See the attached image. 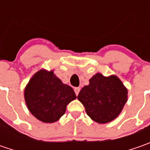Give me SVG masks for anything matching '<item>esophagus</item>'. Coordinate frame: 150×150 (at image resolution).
Segmentation results:
<instances>
[{"label": "esophagus", "instance_id": "obj_1", "mask_svg": "<svg viewBox=\"0 0 150 150\" xmlns=\"http://www.w3.org/2000/svg\"><path fill=\"white\" fill-rule=\"evenodd\" d=\"M79 91H80V88H74V92H75V93H76V95L78 96V93H79Z\"/></svg>", "mask_w": 150, "mask_h": 150}]
</instances>
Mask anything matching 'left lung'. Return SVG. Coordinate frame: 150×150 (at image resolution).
<instances>
[{"instance_id":"left-lung-1","label":"left lung","mask_w":150,"mask_h":150,"mask_svg":"<svg viewBox=\"0 0 150 150\" xmlns=\"http://www.w3.org/2000/svg\"><path fill=\"white\" fill-rule=\"evenodd\" d=\"M78 99L93 121L107 124L122 112L128 100V89L117 76L105 77L98 72L81 89Z\"/></svg>"}]
</instances>
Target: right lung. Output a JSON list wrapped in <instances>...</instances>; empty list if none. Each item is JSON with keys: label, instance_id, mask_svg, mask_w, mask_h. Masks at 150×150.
Here are the masks:
<instances>
[{"label": "right lung", "instance_id": "right-lung-1", "mask_svg": "<svg viewBox=\"0 0 150 150\" xmlns=\"http://www.w3.org/2000/svg\"><path fill=\"white\" fill-rule=\"evenodd\" d=\"M24 98L27 108L38 120L52 124L66 112L67 105L77 98L74 91L63 83L52 70L37 72L26 84Z\"/></svg>", "mask_w": 150, "mask_h": 150}]
</instances>
